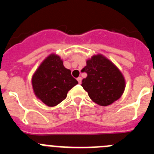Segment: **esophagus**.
<instances>
[{"label": "esophagus", "mask_w": 154, "mask_h": 154, "mask_svg": "<svg viewBox=\"0 0 154 154\" xmlns=\"http://www.w3.org/2000/svg\"><path fill=\"white\" fill-rule=\"evenodd\" d=\"M77 81L79 82V83L81 84V82H82V78H81V77H79V78H77Z\"/></svg>", "instance_id": "1"}]
</instances>
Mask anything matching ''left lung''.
I'll return each mask as SVG.
<instances>
[{"label": "left lung", "instance_id": "1", "mask_svg": "<svg viewBox=\"0 0 154 154\" xmlns=\"http://www.w3.org/2000/svg\"><path fill=\"white\" fill-rule=\"evenodd\" d=\"M87 73L82 86L95 103L107 106L119 99L126 88L124 75L119 68L102 54L93 55L82 69Z\"/></svg>", "mask_w": 154, "mask_h": 154}]
</instances>
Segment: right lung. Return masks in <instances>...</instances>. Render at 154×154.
<instances>
[{
	"mask_svg": "<svg viewBox=\"0 0 154 154\" xmlns=\"http://www.w3.org/2000/svg\"><path fill=\"white\" fill-rule=\"evenodd\" d=\"M78 84L71 71L63 65L59 55H48L31 77L32 89L37 99L48 106H55L67 96L68 92Z\"/></svg>",
	"mask_w": 154,
	"mask_h": 154,
	"instance_id": "obj_1",
	"label": "right lung"
}]
</instances>
